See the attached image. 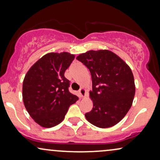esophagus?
I'll use <instances>...</instances> for the list:
<instances>
[{
	"instance_id": "obj_1",
	"label": "esophagus",
	"mask_w": 160,
	"mask_h": 160,
	"mask_svg": "<svg viewBox=\"0 0 160 160\" xmlns=\"http://www.w3.org/2000/svg\"><path fill=\"white\" fill-rule=\"evenodd\" d=\"M79 94H80V98H83L84 96L86 95V90L85 88H81L80 90H79Z\"/></svg>"
}]
</instances>
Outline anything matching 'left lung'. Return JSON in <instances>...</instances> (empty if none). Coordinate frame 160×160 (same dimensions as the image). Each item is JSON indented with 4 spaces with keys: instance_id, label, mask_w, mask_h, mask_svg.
I'll return each mask as SVG.
<instances>
[{
    "instance_id": "8db88e82",
    "label": "left lung",
    "mask_w": 160,
    "mask_h": 160,
    "mask_svg": "<svg viewBox=\"0 0 160 160\" xmlns=\"http://www.w3.org/2000/svg\"><path fill=\"white\" fill-rule=\"evenodd\" d=\"M91 73L93 108L86 118L100 128L120 122L131 107L135 83L131 69L118 56L108 50L89 51L77 57Z\"/></svg>"
}]
</instances>
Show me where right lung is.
Instances as JSON below:
<instances>
[{"label": "right lung", "mask_w": 160, "mask_h": 160, "mask_svg": "<svg viewBox=\"0 0 160 160\" xmlns=\"http://www.w3.org/2000/svg\"><path fill=\"white\" fill-rule=\"evenodd\" d=\"M74 57L67 52L48 53L25 75L22 88L24 107L42 127L52 128L62 122L69 107L78 100L69 92L70 81L64 76Z\"/></svg>", "instance_id": "right-lung-1"}]
</instances>
